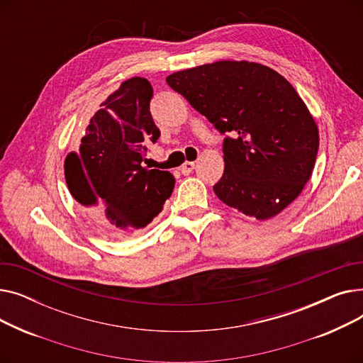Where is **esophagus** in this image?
<instances>
[{"label":"esophagus","instance_id":"1","mask_svg":"<svg viewBox=\"0 0 363 363\" xmlns=\"http://www.w3.org/2000/svg\"><path fill=\"white\" fill-rule=\"evenodd\" d=\"M194 166H196L194 162H185V163L181 166V172H182L184 175H189V174H191V172L194 170Z\"/></svg>","mask_w":363,"mask_h":363}]
</instances>
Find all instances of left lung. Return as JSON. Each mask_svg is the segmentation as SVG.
<instances>
[{
	"instance_id": "1",
	"label": "left lung",
	"mask_w": 363,
	"mask_h": 363,
	"mask_svg": "<svg viewBox=\"0 0 363 363\" xmlns=\"http://www.w3.org/2000/svg\"><path fill=\"white\" fill-rule=\"evenodd\" d=\"M166 82L220 133L231 132L213 186L220 201L264 220L298 197L312 175L319 132L284 76L259 63L222 60L175 72Z\"/></svg>"
}]
</instances>
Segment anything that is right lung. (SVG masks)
I'll use <instances>...</instances> for the list:
<instances>
[{"mask_svg": "<svg viewBox=\"0 0 363 363\" xmlns=\"http://www.w3.org/2000/svg\"><path fill=\"white\" fill-rule=\"evenodd\" d=\"M151 99L145 78L125 81L101 103L78 151L65 160L70 194L107 235L147 226L174 191L170 172L143 166L147 147L160 137L150 113Z\"/></svg>", "mask_w": 363, "mask_h": 363, "instance_id": "add662e5", "label": "right lung"}]
</instances>
